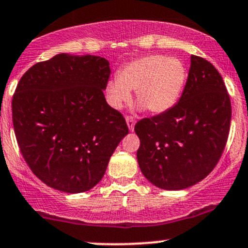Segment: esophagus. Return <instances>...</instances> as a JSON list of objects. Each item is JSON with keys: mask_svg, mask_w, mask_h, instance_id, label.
<instances>
[{"mask_svg": "<svg viewBox=\"0 0 248 248\" xmlns=\"http://www.w3.org/2000/svg\"><path fill=\"white\" fill-rule=\"evenodd\" d=\"M126 122H127L128 129H129L130 132H133L134 126H135V119H134L133 116H126Z\"/></svg>", "mask_w": 248, "mask_h": 248, "instance_id": "1", "label": "esophagus"}]
</instances>
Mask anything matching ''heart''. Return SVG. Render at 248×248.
<instances>
[{
  "label": "heart",
  "instance_id": "heart-1",
  "mask_svg": "<svg viewBox=\"0 0 248 248\" xmlns=\"http://www.w3.org/2000/svg\"><path fill=\"white\" fill-rule=\"evenodd\" d=\"M186 69L176 57L147 55L128 62L119 71L118 78L106 85L108 104L120 109L132 98V91L139 99L138 108H148L161 114L177 104L186 81Z\"/></svg>",
  "mask_w": 248,
  "mask_h": 248
}]
</instances>
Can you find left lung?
<instances>
[{
    "instance_id": "left-lung-1",
    "label": "left lung",
    "mask_w": 248,
    "mask_h": 248,
    "mask_svg": "<svg viewBox=\"0 0 248 248\" xmlns=\"http://www.w3.org/2000/svg\"><path fill=\"white\" fill-rule=\"evenodd\" d=\"M231 101L211 62L191 56L178 104L135 124L138 162L150 183L164 190L190 187L212 171L226 144Z\"/></svg>"
}]
</instances>
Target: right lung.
<instances>
[{"instance_id": "add662e5", "label": "right lung", "mask_w": 248, "mask_h": 248, "mask_svg": "<svg viewBox=\"0 0 248 248\" xmlns=\"http://www.w3.org/2000/svg\"><path fill=\"white\" fill-rule=\"evenodd\" d=\"M109 62L58 53L30 67L13 98L19 149L46 186L67 193L95 186L128 134L126 120L105 99Z\"/></svg>"}]
</instances>
